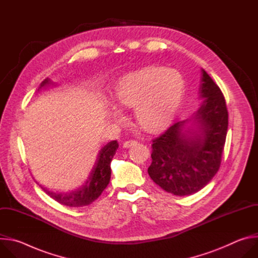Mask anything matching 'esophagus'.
Returning a JSON list of instances; mask_svg holds the SVG:
<instances>
[{"mask_svg":"<svg viewBox=\"0 0 258 258\" xmlns=\"http://www.w3.org/2000/svg\"><path fill=\"white\" fill-rule=\"evenodd\" d=\"M137 144H138V142L136 140H128V141H125L123 143V147H124V148H130V147L135 146Z\"/></svg>","mask_w":258,"mask_h":258,"instance_id":"1","label":"esophagus"}]
</instances>
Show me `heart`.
<instances>
[{
	"label": "heart",
	"mask_w": 258,
	"mask_h": 258,
	"mask_svg": "<svg viewBox=\"0 0 258 258\" xmlns=\"http://www.w3.org/2000/svg\"><path fill=\"white\" fill-rule=\"evenodd\" d=\"M185 84L177 72L166 67H144L119 80L115 90L117 103L138 107L137 119L148 132L165 130L180 105Z\"/></svg>",
	"instance_id": "obj_1"
}]
</instances>
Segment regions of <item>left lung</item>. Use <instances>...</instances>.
<instances>
[{
  "label": "left lung",
  "mask_w": 258,
  "mask_h": 258,
  "mask_svg": "<svg viewBox=\"0 0 258 258\" xmlns=\"http://www.w3.org/2000/svg\"><path fill=\"white\" fill-rule=\"evenodd\" d=\"M200 96L204 98L196 119L199 134L188 136L186 121H179L152 140V162L148 173L153 181L176 196L204 188L219 169L227 138L229 114L223 92L202 70Z\"/></svg>",
  "instance_id": "obj_1"
}]
</instances>
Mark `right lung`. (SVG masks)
Listing matches in <instances>:
<instances>
[{
    "mask_svg": "<svg viewBox=\"0 0 258 258\" xmlns=\"http://www.w3.org/2000/svg\"><path fill=\"white\" fill-rule=\"evenodd\" d=\"M50 80H45L41 87L49 84ZM118 148V144L116 141H111L104 146L99 152L98 160L96 165L87 180L86 185L79 189L76 192L69 194H56L46 189H43L51 198L55 201L59 202L62 205H66L69 207H83L92 204L95 200L99 198L102 192L106 189L110 181V176H111V168H110V163L115 154L116 149Z\"/></svg>",
    "mask_w": 258,
    "mask_h": 258,
    "instance_id": "1",
    "label": "right lung"
}]
</instances>
